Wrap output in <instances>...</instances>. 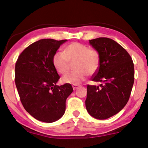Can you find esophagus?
Wrapping results in <instances>:
<instances>
[{
	"label": "esophagus",
	"mask_w": 148,
	"mask_h": 148,
	"mask_svg": "<svg viewBox=\"0 0 148 148\" xmlns=\"http://www.w3.org/2000/svg\"><path fill=\"white\" fill-rule=\"evenodd\" d=\"M72 87H73V90H75L77 89H78L80 86H79V85H73Z\"/></svg>",
	"instance_id": "esophagus-1"
}]
</instances>
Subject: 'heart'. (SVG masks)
Instances as JSON below:
<instances>
[{"label": "heart", "instance_id": "1", "mask_svg": "<svg viewBox=\"0 0 148 148\" xmlns=\"http://www.w3.org/2000/svg\"><path fill=\"white\" fill-rule=\"evenodd\" d=\"M99 55L95 49L89 48L86 45L73 42L64 49V53L56 52L53 57V63L57 72L65 74L69 71L71 63H74L75 71L68 73L62 78L65 83L78 85L84 81L87 73L92 75L99 65Z\"/></svg>", "mask_w": 148, "mask_h": 148}]
</instances>
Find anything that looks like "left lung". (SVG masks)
<instances>
[{"instance_id": "8db88e82", "label": "left lung", "mask_w": 148, "mask_h": 148, "mask_svg": "<svg viewBox=\"0 0 148 148\" xmlns=\"http://www.w3.org/2000/svg\"><path fill=\"white\" fill-rule=\"evenodd\" d=\"M99 55V65L87 85L85 106L92 117L106 119L119 113L130 99L134 83V65L127 51L110 38L89 40Z\"/></svg>"}]
</instances>
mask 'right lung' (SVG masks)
<instances>
[{"mask_svg": "<svg viewBox=\"0 0 148 148\" xmlns=\"http://www.w3.org/2000/svg\"><path fill=\"white\" fill-rule=\"evenodd\" d=\"M67 40L40 39L25 49L16 62L14 81L20 100L38 121L52 123L61 118L73 91L69 83L56 85L60 76L53 63V55Z\"/></svg>", "mask_w": 148, "mask_h": 148, "instance_id": "right-lung-1", "label": "right lung"}]
</instances>
